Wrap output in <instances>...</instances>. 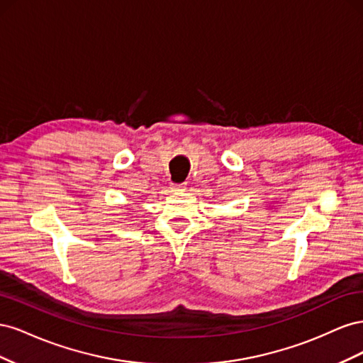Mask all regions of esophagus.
Segmentation results:
<instances>
[{
  "label": "esophagus",
  "mask_w": 363,
  "mask_h": 363,
  "mask_svg": "<svg viewBox=\"0 0 363 363\" xmlns=\"http://www.w3.org/2000/svg\"><path fill=\"white\" fill-rule=\"evenodd\" d=\"M169 189H171V192H183L186 189V186H184V183H171Z\"/></svg>",
  "instance_id": "esophagus-1"
}]
</instances>
